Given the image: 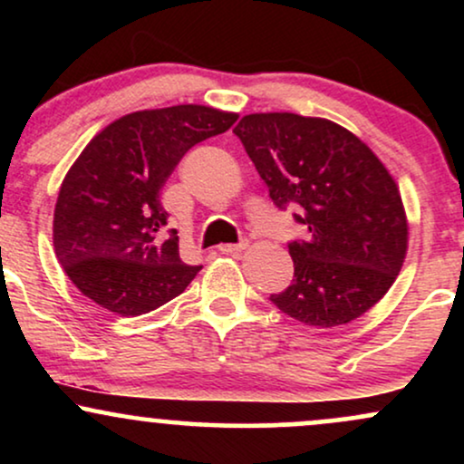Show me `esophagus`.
Instances as JSON below:
<instances>
[{"mask_svg":"<svg viewBox=\"0 0 464 464\" xmlns=\"http://www.w3.org/2000/svg\"><path fill=\"white\" fill-rule=\"evenodd\" d=\"M248 246V242H239V244H222L220 246V253L222 255H236V253H242L244 248Z\"/></svg>","mask_w":464,"mask_h":464,"instance_id":"34e87169","label":"esophagus"}]
</instances>
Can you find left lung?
I'll return each instance as SVG.
<instances>
[{"label":"left lung","instance_id":"left-lung-1","mask_svg":"<svg viewBox=\"0 0 464 464\" xmlns=\"http://www.w3.org/2000/svg\"><path fill=\"white\" fill-rule=\"evenodd\" d=\"M233 132L276 209H295L307 231L287 244L295 279L270 301L312 327H338L371 310L395 284L408 248L401 196L380 159L321 117L255 113Z\"/></svg>","mask_w":464,"mask_h":464}]
</instances>
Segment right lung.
I'll list each match as a JSON object with an SVG mask.
<instances>
[{"label": "right lung", "instance_id": "add662e5", "mask_svg": "<svg viewBox=\"0 0 464 464\" xmlns=\"http://www.w3.org/2000/svg\"><path fill=\"white\" fill-rule=\"evenodd\" d=\"M237 115L180 104L137 111L95 135L72 165L54 209L56 257L104 310L140 316L179 296L202 266L179 255L161 188L185 152Z\"/></svg>", "mask_w": 464, "mask_h": 464}]
</instances>
